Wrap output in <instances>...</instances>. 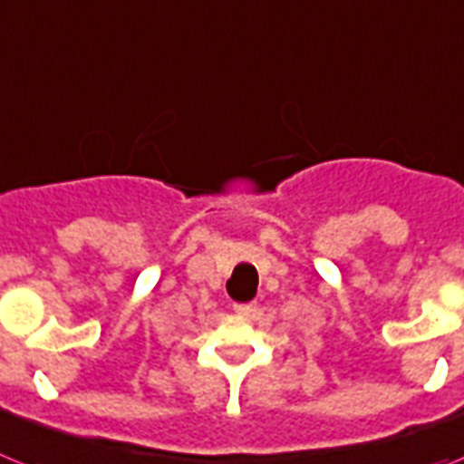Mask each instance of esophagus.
<instances>
[{"label":"esophagus","instance_id":"obj_1","mask_svg":"<svg viewBox=\"0 0 464 464\" xmlns=\"http://www.w3.org/2000/svg\"><path fill=\"white\" fill-rule=\"evenodd\" d=\"M233 310H236L237 315H252V313L256 310V305L255 304H236L233 305Z\"/></svg>","mask_w":464,"mask_h":464}]
</instances>
